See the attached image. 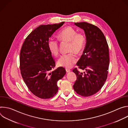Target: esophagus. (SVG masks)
Returning a JSON list of instances; mask_svg holds the SVG:
<instances>
[{"mask_svg": "<svg viewBox=\"0 0 128 128\" xmlns=\"http://www.w3.org/2000/svg\"><path fill=\"white\" fill-rule=\"evenodd\" d=\"M70 71H71V70H70V69L66 68V72H69Z\"/></svg>", "mask_w": 128, "mask_h": 128, "instance_id": "1", "label": "esophagus"}]
</instances>
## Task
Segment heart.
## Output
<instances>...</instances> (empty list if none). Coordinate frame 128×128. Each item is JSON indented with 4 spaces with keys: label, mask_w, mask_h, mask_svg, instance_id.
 Here are the masks:
<instances>
[{
    "label": "heart",
    "mask_w": 128,
    "mask_h": 128,
    "mask_svg": "<svg viewBox=\"0 0 128 128\" xmlns=\"http://www.w3.org/2000/svg\"><path fill=\"white\" fill-rule=\"evenodd\" d=\"M58 38L61 42H67L69 52H74L80 54L84 50L86 38L82 33H78L77 31L70 26H67L61 30L58 34ZM48 46L49 50L54 56H57L59 54V42L54 38H50L48 42ZM78 58L74 52L63 54L59 59L58 64L60 66L69 68L77 61Z\"/></svg>",
    "instance_id": "1"
}]
</instances>
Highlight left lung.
I'll return each mask as SVG.
<instances>
[{
    "instance_id": "1",
    "label": "left lung",
    "mask_w": 128,
    "mask_h": 128,
    "mask_svg": "<svg viewBox=\"0 0 128 128\" xmlns=\"http://www.w3.org/2000/svg\"><path fill=\"white\" fill-rule=\"evenodd\" d=\"M82 29L86 36L83 54L76 64L78 68L72 70L77 79L73 87L80 95L92 96L102 88L107 78L109 64L108 46L102 31L96 26L87 22L74 23Z\"/></svg>"
}]
</instances>
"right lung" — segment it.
Wrapping results in <instances>:
<instances>
[{
  "mask_svg": "<svg viewBox=\"0 0 128 128\" xmlns=\"http://www.w3.org/2000/svg\"><path fill=\"white\" fill-rule=\"evenodd\" d=\"M64 23L42 25L26 38L20 54V68L22 78L30 92L41 99H48L57 93V82L66 74L58 67L54 71L55 62L48 46L52 34Z\"/></svg>",
  "mask_w": 128,
  "mask_h": 128,
  "instance_id": "obj_1",
  "label": "right lung"
}]
</instances>
